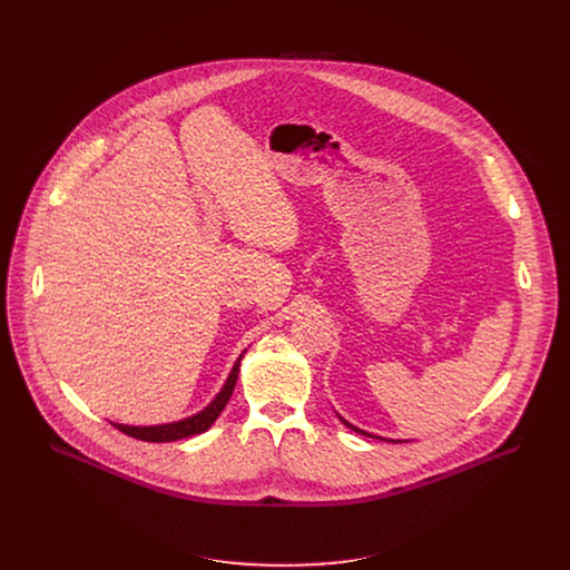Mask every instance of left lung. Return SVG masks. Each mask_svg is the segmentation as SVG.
Listing matches in <instances>:
<instances>
[{
    "instance_id": "8db88e82",
    "label": "left lung",
    "mask_w": 570,
    "mask_h": 570,
    "mask_svg": "<svg viewBox=\"0 0 570 570\" xmlns=\"http://www.w3.org/2000/svg\"><path fill=\"white\" fill-rule=\"evenodd\" d=\"M344 423H346V421H344ZM346 425H348V428H353L351 423H346ZM353 430H355V432H362V430H357V428H353ZM362 434H366V432H362Z\"/></svg>"
}]
</instances>
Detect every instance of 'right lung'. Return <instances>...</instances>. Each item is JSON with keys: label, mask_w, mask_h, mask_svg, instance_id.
I'll list each match as a JSON object with an SVG mask.
<instances>
[{"label": "right lung", "mask_w": 570, "mask_h": 570, "mask_svg": "<svg viewBox=\"0 0 570 570\" xmlns=\"http://www.w3.org/2000/svg\"><path fill=\"white\" fill-rule=\"evenodd\" d=\"M239 364H242V357L235 362L230 375H228V382L226 386L222 389V393L215 397V402L206 410H202L199 414L195 416H188L184 421H177V423H166V425H151V428H134V425H122V423H111L114 428H118L120 432L134 436V439H140V441H149V443H166V441H179V439H186V436H195V434H202L206 432L215 419L222 414V410L228 404L233 391H235V384H237V377H239Z\"/></svg>", "instance_id": "1"}]
</instances>
